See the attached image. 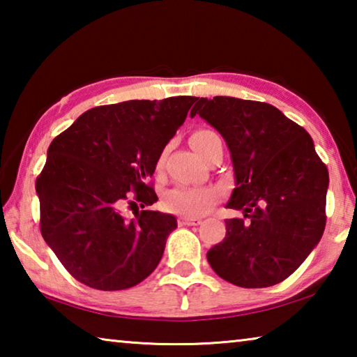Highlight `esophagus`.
Returning a JSON list of instances; mask_svg holds the SVG:
<instances>
[{"label":"esophagus","mask_w":357,"mask_h":357,"mask_svg":"<svg viewBox=\"0 0 357 357\" xmlns=\"http://www.w3.org/2000/svg\"><path fill=\"white\" fill-rule=\"evenodd\" d=\"M202 219H195V217H179V225H200Z\"/></svg>","instance_id":"esophagus-1"}]
</instances>
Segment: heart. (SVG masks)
Instances as JSON below:
<instances>
[{
	"label": "heart",
	"instance_id": "obj_1",
	"mask_svg": "<svg viewBox=\"0 0 357 357\" xmlns=\"http://www.w3.org/2000/svg\"><path fill=\"white\" fill-rule=\"evenodd\" d=\"M220 140V137L213 130L202 129L193 132L190 138L192 146L198 154H203L211 143ZM220 192L215 187L208 185H178L165 195L167 208L173 213L183 215H202L214 206L219 200Z\"/></svg>",
	"mask_w": 357,
	"mask_h": 357
}]
</instances>
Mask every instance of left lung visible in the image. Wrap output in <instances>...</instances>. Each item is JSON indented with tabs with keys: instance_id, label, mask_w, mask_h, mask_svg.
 Instances as JSON below:
<instances>
[{
	"instance_id": "8db88e82",
	"label": "left lung",
	"mask_w": 357,
	"mask_h": 357,
	"mask_svg": "<svg viewBox=\"0 0 357 357\" xmlns=\"http://www.w3.org/2000/svg\"><path fill=\"white\" fill-rule=\"evenodd\" d=\"M197 100L190 116L200 114L231 153L236 187L227 208L243 211L225 220V238L208 261L233 285H277L323 236L328 168L307 130L274 105L227 96Z\"/></svg>"
}]
</instances>
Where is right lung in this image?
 I'll return each mask as SVG.
<instances>
[{
  "label": "right lung",
  "mask_w": 357,
  "mask_h": 357,
  "mask_svg": "<svg viewBox=\"0 0 357 357\" xmlns=\"http://www.w3.org/2000/svg\"><path fill=\"white\" fill-rule=\"evenodd\" d=\"M195 100L178 96L96 107L48 146L36 179L40 233L78 282L116 291L157 268L178 227L174 215L137 208L126 219L121 208L157 202L148 181Z\"/></svg>",
  "instance_id": "add662e5"
}]
</instances>
